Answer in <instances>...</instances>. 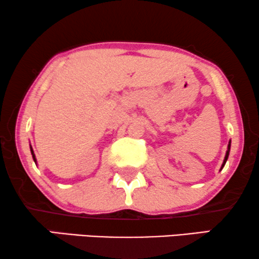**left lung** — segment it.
<instances>
[{
    "mask_svg": "<svg viewBox=\"0 0 259 259\" xmlns=\"http://www.w3.org/2000/svg\"><path fill=\"white\" fill-rule=\"evenodd\" d=\"M230 146H231V145H230V144H229V146H228V152H226V155H225L224 162H223V165H222V168H223V167H224L225 162H226V160H228V158H229V152H230Z\"/></svg>",
    "mask_w": 259,
    "mask_h": 259,
    "instance_id": "obj_1",
    "label": "left lung"
}]
</instances>
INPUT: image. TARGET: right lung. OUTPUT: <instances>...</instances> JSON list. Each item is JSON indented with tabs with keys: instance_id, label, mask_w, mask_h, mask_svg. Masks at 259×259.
<instances>
[{
	"instance_id": "add662e5",
	"label": "right lung",
	"mask_w": 259,
	"mask_h": 259,
	"mask_svg": "<svg viewBox=\"0 0 259 259\" xmlns=\"http://www.w3.org/2000/svg\"><path fill=\"white\" fill-rule=\"evenodd\" d=\"M30 151H31V154H33V159H34V161H36V159H35V155H34V152H33V150H31V147H30Z\"/></svg>"
}]
</instances>
